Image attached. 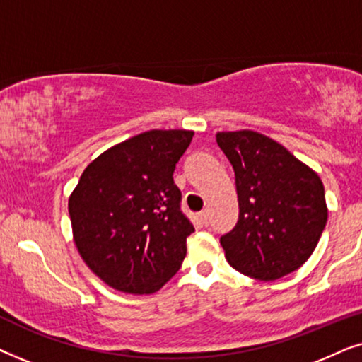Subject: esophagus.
<instances>
[{"label":"esophagus","instance_id":"34e87169","mask_svg":"<svg viewBox=\"0 0 362 362\" xmlns=\"http://www.w3.org/2000/svg\"><path fill=\"white\" fill-rule=\"evenodd\" d=\"M199 217H201L202 224H204V226L209 224V211H202L201 214H199Z\"/></svg>","mask_w":362,"mask_h":362}]
</instances>
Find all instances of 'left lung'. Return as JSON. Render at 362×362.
Wrapping results in <instances>:
<instances>
[{"instance_id": "obj_1", "label": "left lung", "mask_w": 362, "mask_h": 362, "mask_svg": "<svg viewBox=\"0 0 362 362\" xmlns=\"http://www.w3.org/2000/svg\"><path fill=\"white\" fill-rule=\"evenodd\" d=\"M216 141L234 168L239 201V221L221 237L227 262L262 281L298 270L328 221L320 176L262 133L219 132Z\"/></svg>"}]
</instances>
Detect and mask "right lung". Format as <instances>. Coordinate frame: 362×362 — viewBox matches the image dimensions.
Returning <instances> with one entry per match:
<instances>
[{
	"instance_id": "right-lung-1",
	"label": "right lung",
	"mask_w": 362,
	"mask_h": 362,
	"mask_svg": "<svg viewBox=\"0 0 362 362\" xmlns=\"http://www.w3.org/2000/svg\"><path fill=\"white\" fill-rule=\"evenodd\" d=\"M194 132L150 130L97 156L69 197L74 242L88 269L123 293H155L180 270L194 232L173 180Z\"/></svg>"
}]
</instances>
